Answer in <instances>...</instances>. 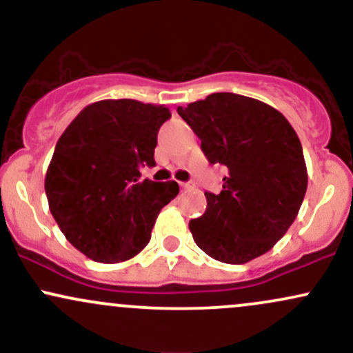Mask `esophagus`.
<instances>
[{"instance_id":"34e87169","label":"esophagus","mask_w":353,"mask_h":353,"mask_svg":"<svg viewBox=\"0 0 353 353\" xmlns=\"http://www.w3.org/2000/svg\"><path fill=\"white\" fill-rule=\"evenodd\" d=\"M181 188H182V189H185V190H190V189L196 188V184H194L192 181H188V182H182Z\"/></svg>"}]
</instances>
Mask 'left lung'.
Wrapping results in <instances>:
<instances>
[{
    "label": "left lung",
    "mask_w": 353,
    "mask_h": 353,
    "mask_svg": "<svg viewBox=\"0 0 353 353\" xmlns=\"http://www.w3.org/2000/svg\"><path fill=\"white\" fill-rule=\"evenodd\" d=\"M201 139L210 164L228 168L219 194L189 222L194 242L216 261L245 264L281 241L307 190V168L297 132L262 101L214 92L177 108Z\"/></svg>",
    "instance_id": "8db88e82"
}]
</instances>
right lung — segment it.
<instances>
[{"label": "right lung", "mask_w": 353, "mask_h": 353, "mask_svg": "<svg viewBox=\"0 0 353 353\" xmlns=\"http://www.w3.org/2000/svg\"><path fill=\"white\" fill-rule=\"evenodd\" d=\"M169 117L164 106L106 99L61 134L44 190L61 232L86 257L123 262L151 241L157 214L179 192L174 181H141V168L156 165L157 132Z\"/></svg>", "instance_id": "1"}]
</instances>
